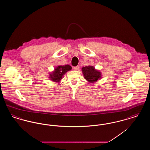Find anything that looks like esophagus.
Returning <instances> with one entry per match:
<instances>
[{
    "label": "esophagus",
    "mask_w": 150,
    "mask_h": 150,
    "mask_svg": "<svg viewBox=\"0 0 150 150\" xmlns=\"http://www.w3.org/2000/svg\"><path fill=\"white\" fill-rule=\"evenodd\" d=\"M79 67V66H77L74 67V70H78Z\"/></svg>",
    "instance_id": "esophagus-1"
}]
</instances>
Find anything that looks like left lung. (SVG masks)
<instances>
[{
  "label": "left lung",
  "instance_id": "obj_1",
  "mask_svg": "<svg viewBox=\"0 0 150 150\" xmlns=\"http://www.w3.org/2000/svg\"><path fill=\"white\" fill-rule=\"evenodd\" d=\"M84 78L90 83H95L101 78V72L92 66H87L81 69Z\"/></svg>",
  "mask_w": 150,
  "mask_h": 150
}]
</instances>
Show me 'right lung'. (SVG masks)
Returning <instances> with one entry per match:
<instances>
[{
    "mask_svg": "<svg viewBox=\"0 0 150 150\" xmlns=\"http://www.w3.org/2000/svg\"><path fill=\"white\" fill-rule=\"evenodd\" d=\"M72 67L69 64L64 66H58L55 68L54 70L50 74V80L54 82H59L60 80L62 79L64 74L68 71L71 70Z\"/></svg>",
    "mask_w": 150,
    "mask_h": 150,
    "instance_id": "right-lung-1",
    "label": "right lung"
}]
</instances>
